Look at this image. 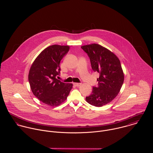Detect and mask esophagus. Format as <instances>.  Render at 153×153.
<instances>
[{
    "mask_svg": "<svg viewBox=\"0 0 153 153\" xmlns=\"http://www.w3.org/2000/svg\"><path fill=\"white\" fill-rule=\"evenodd\" d=\"M73 84L75 86H76V87H79V86H80L81 85V83H74Z\"/></svg>",
    "mask_w": 153,
    "mask_h": 153,
    "instance_id": "esophagus-1",
    "label": "esophagus"
}]
</instances>
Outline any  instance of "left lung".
<instances>
[{
	"label": "left lung",
	"instance_id": "1",
	"mask_svg": "<svg viewBox=\"0 0 153 153\" xmlns=\"http://www.w3.org/2000/svg\"><path fill=\"white\" fill-rule=\"evenodd\" d=\"M87 53L92 70L100 74L97 87L86 97L88 102L95 107H102L110 102L119 93L124 76L117 56L107 48L93 44L81 46Z\"/></svg>",
	"mask_w": 153,
	"mask_h": 153
}]
</instances>
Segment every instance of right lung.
<instances>
[{"instance_id":"add662e5","label":"right lung","mask_w":153,"mask_h":153,"mask_svg":"<svg viewBox=\"0 0 153 153\" xmlns=\"http://www.w3.org/2000/svg\"><path fill=\"white\" fill-rule=\"evenodd\" d=\"M69 50V46L53 45L45 49L30 67L28 80L34 95L49 106H58L65 101L72 84L56 79L60 62Z\"/></svg>"}]
</instances>
